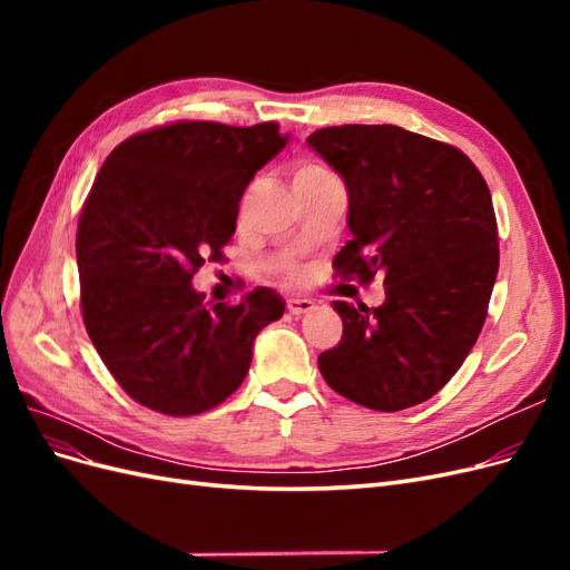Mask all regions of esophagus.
I'll list each match as a JSON object with an SVG mask.
<instances>
[{
	"mask_svg": "<svg viewBox=\"0 0 570 570\" xmlns=\"http://www.w3.org/2000/svg\"><path fill=\"white\" fill-rule=\"evenodd\" d=\"M314 308H316L314 299H306V297H289V299H287V312L295 314V316L314 312Z\"/></svg>",
	"mask_w": 570,
	"mask_h": 570,
	"instance_id": "esophagus-1",
	"label": "esophagus"
}]
</instances>
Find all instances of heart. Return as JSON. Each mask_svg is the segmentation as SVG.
<instances>
[{
  "label": "heart",
  "instance_id": "heart-1",
  "mask_svg": "<svg viewBox=\"0 0 570 570\" xmlns=\"http://www.w3.org/2000/svg\"><path fill=\"white\" fill-rule=\"evenodd\" d=\"M321 174H327V170L321 168L318 164H302V166L297 168L295 178H308V176H321Z\"/></svg>",
  "mask_w": 570,
  "mask_h": 570
}]
</instances>
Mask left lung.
<instances>
[{"label": "left lung", "mask_w": 570, "mask_h": 570, "mask_svg": "<svg viewBox=\"0 0 570 570\" xmlns=\"http://www.w3.org/2000/svg\"><path fill=\"white\" fill-rule=\"evenodd\" d=\"M306 142L347 185L337 273L385 278L381 306L333 302L342 340L318 368L361 406H416L450 383L488 318L499 271L488 183L461 149L400 126L321 128Z\"/></svg>", "instance_id": "1"}]
</instances>
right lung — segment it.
Instances as JSON below:
<instances>
[{
  "label": "right lung",
  "mask_w": 570,
  "mask_h": 570,
  "mask_svg": "<svg viewBox=\"0 0 570 570\" xmlns=\"http://www.w3.org/2000/svg\"><path fill=\"white\" fill-rule=\"evenodd\" d=\"M289 135L178 120L120 142L82 206L80 308L105 366L137 404L166 416L209 411L243 385L256 335L285 312L271 287L204 304L193 287L235 233L245 187Z\"/></svg>",
  "instance_id": "right-lung-1"
}]
</instances>
